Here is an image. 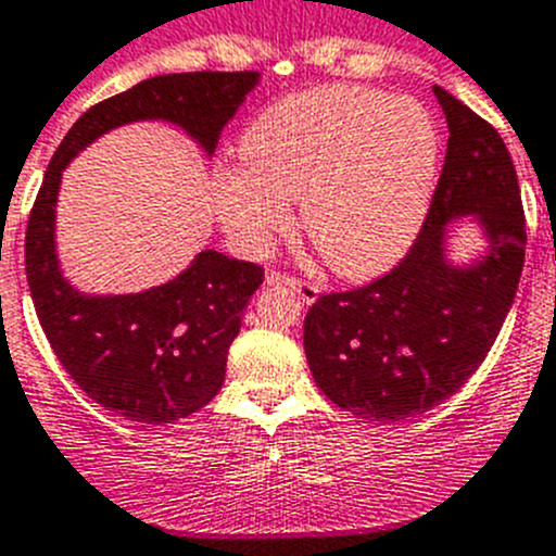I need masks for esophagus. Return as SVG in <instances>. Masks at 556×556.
Wrapping results in <instances>:
<instances>
[{"label": "esophagus", "mask_w": 556, "mask_h": 556, "mask_svg": "<svg viewBox=\"0 0 556 556\" xmlns=\"http://www.w3.org/2000/svg\"><path fill=\"white\" fill-rule=\"evenodd\" d=\"M267 287H289L294 289V292L300 294V300L303 303H316V298H319V287L311 281H303V278H294V275H287V273H269L267 275Z\"/></svg>", "instance_id": "1"}]
</instances>
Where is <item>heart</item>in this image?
<instances>
[{"instance_id":"heart-1","label":"heart","mask_w":556,"mask_h":556,"mask_svg":"<svg viewBox=\"0 0 556 556\" xmlns=\"http://www.w3.org/2000/svg\"><path fill=\"white\" fill-rule=\"evenodd\" d=\"M242 163L213 174V204L235 245L267 253L303 229L336 273L363 278L399 262L433 199L442 139L412 98L332 84L287 94L258 111L240 139Z\"/></svg>"}]
</instances>
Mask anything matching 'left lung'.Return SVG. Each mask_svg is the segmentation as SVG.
Returning <instances> with one entry per match:
<instances>
[{"mask_svg":"<svg viewBox=\"0 0 556 556\" xmlns=\"http://www.w3.org/2000/svg\"><path fill=\"white\" fill-rule=\"evenodd\" d=\"M447 116V155L422 229L390 273L319 294L303 346L321 393L371 420H404L451 399L478 371L510 311L527 226L516 166L483 116L433 87ZM475 214L490 253L472 268L444 258L451 219Z\"/></svg>","mask_w":556,"mask_h":556,"instance_id":"obj_1","label":"left lung"}]
</instances>
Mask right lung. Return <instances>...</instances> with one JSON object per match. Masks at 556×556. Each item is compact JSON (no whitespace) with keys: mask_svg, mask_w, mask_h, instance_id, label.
Masks as SVG:
<instances>
[{"mask_svg":"<svg viewBox=\"0 0 556 556\" xmlns=\"http://www.w3.org/2000/svg\"><path fill=\"white\" fill-rule=\"evenodd\" d=\"M256 71L168 73L94 103L56 147L26 224V281L37 319L73 382L105 409L163 426L218 395L242 314L264 267L202 251L163 287L89 298L62 278L54 253V204L62 168L116 125L166 119L207 152L258 87Z\"/></svg>","mask_w":556,"mask_h":556,"instance_id":"1","label":"right lung"}]
</instances>
